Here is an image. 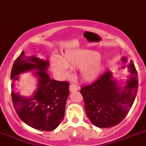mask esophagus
Returning a JSON list of instances; mask_svg holds the SVG:
<instances>
[{
  "label": "esophagus",
  "mask_w": 146,
  "mask_h": 146,
  "mask_svg": "<svg viewBox=\"0 0 146 146\" xmlns=\"http://www.w3.org/2000/svg\"><path fill=\"white\" fill-rule=\"evenodd\" d=\"M79 90V88L74 84H70V92H75Z\"/></svg>",
  "instance_id": "1"
}]
</instances>
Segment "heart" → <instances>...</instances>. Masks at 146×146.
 <instances>
[{
    "instance_id": "1",
    "label": "heart",
    "mask_w": 146,
    "mask_h": 146,
    "mask_svg": "<svg viewBox=\"0 0 146 146\" xmlns=\"http://www.w3.org/2000/svg\"><path fill=\"white\" fill-rule=\"evenodd\" d=\"M100 54L96 51L86 49L68 50L60 58L52 56L50 64L52 70L63 76L70 74L69 67L80 69V76L84 82H94L97 79L102 69L99 58Z\"/></svg>"
}]
</instances>
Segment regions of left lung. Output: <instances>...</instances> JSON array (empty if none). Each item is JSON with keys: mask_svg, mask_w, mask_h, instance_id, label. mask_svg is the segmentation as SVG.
<instances>
[{"mask_svg": "<svg viewBox=\"0 0 146 146\" xmlns=\"http://www.w3.org/2000/svg\"><path fill=\"white\" fill-rule=\"evenodd\" d=\"M127 79L119 82L108 71L93 84L81 90L85 112L92 124L111 128L125 117L135 100L138 88L137 72L133 62L128 64Z\"/></svg>", "mask_w": 146, "mask_h": 146, "instance_id": "8db88e82", "label": "left lung"}]
</instances>
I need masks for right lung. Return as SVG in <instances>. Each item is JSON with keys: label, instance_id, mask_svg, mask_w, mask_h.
<instances>
[{"label": "right lung", "instance_id": "1", "mask_svg": "<svg viewBox=\"0 0 146 146\" xmlns=\"http://www.w3.org/2000/svg\"><path fill=\"white\" fill-rule=\"evenodd\" d=\"M49 65L47 59L36 55L27 56L22 51L11 72L12 99L16 113L24 123L40 131H52L59 125L70 93L67 82L50 79L46 73ZM30 71L38 81L36 89L32 96H21L16 91L14 82L19 80V75Z\"/></svg>", "mask_w": 146, "mask_h": 146}]
</instances>
